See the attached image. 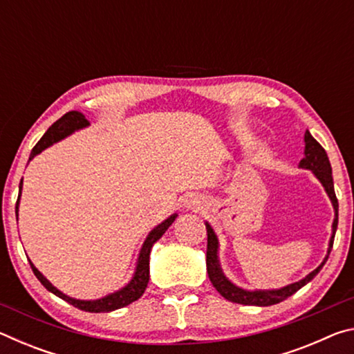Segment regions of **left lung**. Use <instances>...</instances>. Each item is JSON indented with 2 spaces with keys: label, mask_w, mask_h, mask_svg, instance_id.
I'll return each mask as SVG.
<instances>
[{
  "label": "left lung",
  "mask_w": 354,
  "mask_h": 354,
  "mask_svg": "<svg viewBox=\"0 0 354 354\" xmlns=\"http://www.w3.org/2000/svg\"><path fill=\"white\" fill-rule=\"evenodd\" d=\"M304 143H306V147H304V158L301 159V162H299V167H301V169L313 170L317 179H319V181L323 184V187H325L328 196L331 198L334 211H335V217L333 221V236H331V241H329L328 254L314 272H310L306 278L298 281V283L286 286V287H283V289H278V290H254V292L243 290V289H241V287H237L232 283H230V281L226 279L225 274L221 273L218 257H217V251H218L217 236H215V232L211 227V225L206 223V230H207V251H206L207 274H209V279H211L212 286L218 290L221 297H225L227 299V301L239 303V304H248V306H272V304L284 301L286 298L293 295V293L301 289L303 286H306L309 281L322 270V267L325 266V262L328 261V256H329V253H331V248L334 243V236H335V230H337V218H339V214H337L339 203H337V198H335V192H334L331 164H329L326 151L323 149L320 143L317 142L313 136H310L309 131H306V134H304Z\"/></svg>",
  "instance_id": "obj_1"
}]
</instances>
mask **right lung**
<instances>
[{
  "label": "right lung",
  "instance_id": "1",
  "mask_svg": "<svg viewBox=\"0 0 354 354\" xmlns=\"http://www.w3.org/2000/svg\"><path fill=\"white\" fill-rule=\"evenodd\" d=\"M86 127H88V120H86V117H84L81 112H77V111L67 112L65 115H62L57 120V122H55L50 128H48L44 137H41V139L37 142V145L32 148L31 158H29V160H31L35 154H39L40 151H44L45 148L53 145L55 142H59L61 139H64V137L70 136L73 131L86 128ZM21 184H23V179L20 183V194H21ZM19 201H20V195H19V200H17V205H15L17 217H19ZM176 217H178L176 214L170 215L169 218L162 221L160 225L156 226L154 230L149 232L147 241L143 242V247L140 250L139 261H137V267H136V273H134L133 279H131L129 284L124 286L122 290L113 292V293H111V295H107L104 298L93 299V301H82V299H75V298L64 295L62 292H59L56 287L51 286L50 281H48L44 274H41L37 268L32 266V262H29V263H31L34 274L37 277L40 283L44 284L46 290L53 292L59 298H62V299H65V301H68L70 304H73L75 308L86 310V313H111V310L128 306V304L136 301V299H139L143 295V292H145L147 284L149 281V251H151V247L154 245V242L159 241V239L164 236V232L169 230V226L173 223V221H175Z\"/></svg>",
  "mask_w": 354,
  "mask_h": 354
}]
</instances>
